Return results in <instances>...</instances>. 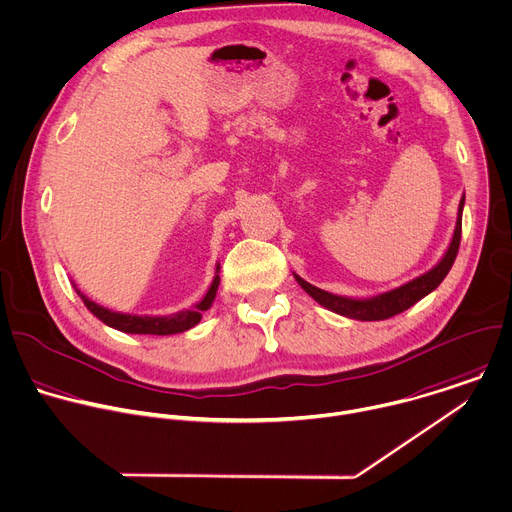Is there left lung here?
<instances>
[{
    "mask_svg": "<svg viewBox=\"0 0 512 512\" xmlns=\"http://www.w3.org/2000/svg\"><path fill=\"white\" fill-rule=\"evenodd\" d=\"M462 208H464V196L460 198L458 204V214H456V224H454V232L450 238V244L446 248V252L442 254V258L424 274L388 290V292H380L376 296H340V294H332L326 292L322 288L312 286L310 282H306L304 278H300L298 274H294L296 282L302 286V290L312 296L320 306L328 308L330 312H336L340 316L346 318H354V320H364V322H372V320H386L390 316H396L404 310H408L410 306H414L418 300H422L424 296H428L432 290L438 288V284L446 278L448 270L454 264V258L458 254V244H460V230H462Z\"/></svg>",
    "mask_w": 512,
    "mask_h": 512,
    "instance_id": "left-lung-1",
    "label": "left lung"
}]
</instances>
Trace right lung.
I'll list each match as a JSON object with an SVG mask.
<instances>
[{
    "instance_id": "obj_1",
    "label": "right lung",
    "mask_w": 512,
    "mask_h": 512,
    "mask_svg": "<svg viewBox=\"0 0 512 512\" xmlns=\"http://www.w3.org/2000/svg\"><path fill=\"white\" fill-rule=\"evenodd\" d=\"M218 286H220V262H216V272H214V278H212L204 298L200 302H196L192 308H184V310H178V312L168 314V316H152V314L140 316V314H128V312H114V310L104 308V306L96 304L94 300H90L84 292L78 290V286H76V292L82 296L88 310L98 320H102L106 326H110L114 330H120V332H126V334L168 336V334H180V332H186V330L194 328L202 320V314L216 300Z\"/></svg>"
}]
</instances>
